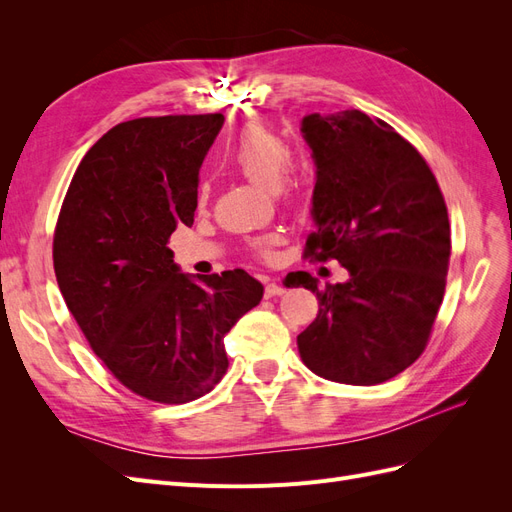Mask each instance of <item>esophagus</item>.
<instances>
[{
  "label": "esophagus",
  "instance_id": "1",
  "mask_svg": "<svg viewBox=\"0 0 512 512\" xmlns=\"http://www.w3.org/2000/svg\"><path fill=\"white\" fill-rule=\"evenodd\" d=\"M284 286H280L277 282H269L267 288H265V297L271 299V297H280V294H284Z\"/></svg>",
  "mask_w": 512,
  "mask_h": 512
}]
</instances>
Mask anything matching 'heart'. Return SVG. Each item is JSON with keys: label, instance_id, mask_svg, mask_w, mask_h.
<instances>
[{"label": "heart", "instance_id": "b5f03b06", "mask_svg": "<svg viewBox=\"0 0 512 512\" xmlns=\"http://www.w3.org/2000/svg\"><path fill=\"white\" fill-rule=\"evenodd\" d=\"M222 160L232 173L260 185V188L273 190L275 196L290 200L297 194V183H294L288 173L292 151L280 134L267 128L245 126L226 145ZM198 200L203 203L205 190L198 192ZM280 239V235H267L256 239L252 243V254L262 260H271L275 245L280 243Z\"/></svg>", "mask_w": 512, "mask_h": 512}]
</instances>
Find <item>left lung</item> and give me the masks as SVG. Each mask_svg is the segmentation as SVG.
Returning <instances> with one entry per match:
<instances>
[{"label": "left lung", "instance_id": "obj_1", "mask_svg": "<svg viewBox=\"0 0 512 512\" xmlns=\"http://www.w3.org/2000/svg\"><path fill=\"white\" fill-rule=\"evenodd\" d=\"M316 164V232L305 258L337 260L350 280L318 288V316L297 337L314 374L356 386L395 378L423 354L442 305L451 224L425 158L389 123L363 111L307 115Z\"/></svg>", "mask_w": 512, "mask_h": 512}]
</instances>
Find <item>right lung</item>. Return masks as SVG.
<instances>
[{
  "mask_svg": "<svg viewBox=\"0 0 512 512\" xmlns=\"http://www.w3.org/2000/svg\"><path fill=\"white\" fill-rule=\"evenodd\" d=\"M222 123V113L119 123L85 153L55 226L70 314L108 371L158 404H188L224 378V335L262 299L243 269L181 273L168 247L194 224L198 170Z\"/></svg>",
  "mask_w": 512,
  "mask_h": 512,
  "instance_id": "1",
  "label": "right lung"
}]
</instances>
